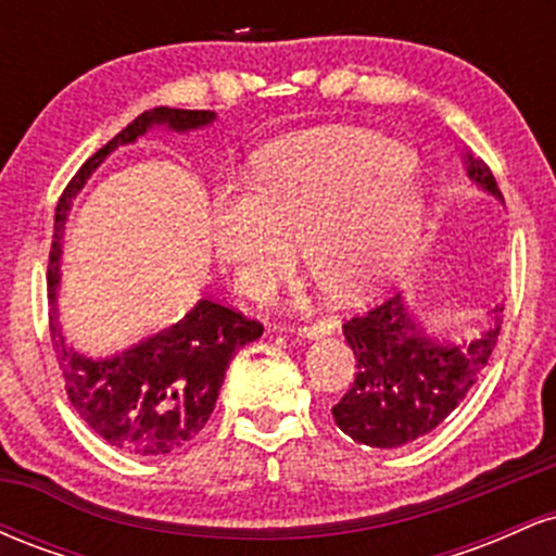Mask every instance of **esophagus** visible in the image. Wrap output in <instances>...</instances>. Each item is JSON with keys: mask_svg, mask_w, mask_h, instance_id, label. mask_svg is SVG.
Returning a JSON list of instances; mask_svg holds the SVG:
<instances>
[{"mask_svg": "<svg viewBox=\"0 0 556 556\" xmlns=\"http://www.w3.org/2000/svg\"><path fill=\"white\" fill-rule=\"evenodd\" d=\"M337 327H340V318L331 316V318H321V321L316 324H308V327H300L298 334L303 337V340H318V337L337 331Z\"/></svg>", "mask_w": 556, "mask_h": 556, "instance_id": "1", "label": "esophagus"}]
</instances>
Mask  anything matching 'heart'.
Here are the masks:
<instances>
[{
  "label": "heart",
  "mask_w": 556,
  "mask_h": 556,
  "mask_svg": "<svg viewBox=\"0 0 556 556\" xmlns=\"http://www.w3.org/2000/svg\"><path fill=\"white\" fill-rule=\"evenodd\" d=\"M416 156L379 132L329 127L271 146L261 185L227 182L212 203V245L245 295L295 269L298 242L324 290L353 303L405 269L424 227Z\"/></svg>",
  "instance_id": "b5f03b06"
}]
</instances>
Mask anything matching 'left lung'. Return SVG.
Wrapping results in <instances>:
<instances>
[{
	"label": "left lung",
	"mask_w": 556,
	"mask_h": 556,
	"mask_svg": "<svg viewBox=\"0 0 556 556\" xmlns=\"http://www.w3.org/2000/svg\"><path fill=\"white\" fill-rule=\"evenodd\" d=\"M468 177L502 198L483 162L465 154ZM504 305H494L491 324L476 340L439 344L407 314L400 295L374 305L344 324V340L358 361L353 387L331 407L334 424L353 442L379 450L410 444L437 429L481 376L496 348Z\"/></svg>",
	"instance_id": "left-lung-1"
}]
</instances>
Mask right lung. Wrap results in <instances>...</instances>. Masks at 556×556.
<instances>
[{
  "instance_id": "right-lung-1",
  "label": "right lung",
  "mask_w": 556,
  "mask_h": 556,
  "mask_svg": "<svg viewBox=\"0 0 556 556\" xmlns=\"http://www.w3.org/2000/svg\"><path fill=\"white\" fill-rule=\"evenodd\" d=\"M216 114L206 110H169L156 106L138 114L125 130H119L104 149H99L67 182L54 212V240L49 251V300L54 303L60 285L62 232L73 206V198L86 185L91 172L117 146L146 136L149 127L164 125L167 130L188 132L214 123ZM49 331L65 376L67 397L78 416L91 429L127 455L159 457L195 437L212 416L222 381L235 350L258 340L264 327L256 318L216 300H198L175 327L146 337L114 358H88L75 353L62 337L56 314L49 316Z\"/></svg>"
}]
</instances>
